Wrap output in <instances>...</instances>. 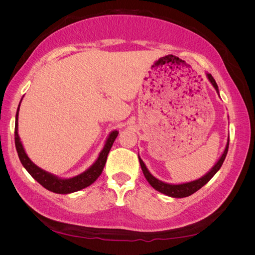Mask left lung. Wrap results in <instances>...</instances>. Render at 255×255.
<instances>
[{"instance_id": "left-lung-1", "label": "left lung", "mask_w": 255, "mask_h": 255, "mask_svg": "<svg viewBox=\"0 0 255 255\" xmlns=\"http://www.w3.org/2000/svg\"><path fill=\"white\" fill-rule=\"evenodd\" d=\"M207 78H208V80L211 81V83L213 84V86L215 87L216 91L219 92L217 84H216V81L214 80L212 74L208 73L207 74ZM228 150H229V140H228V143H227V146H226V150H225V152H223V154H222V156L218 160V163L212 168V170L210 172L206 173L204 176H202L201 179L196 180L194 182H189V183H185V184H179V185L167 184V183L160 182L159 180L155 179V177H154L149 172L148 169H146V167L143 164V161L141 160V158L140 157H138V158H139V163H140L142 172H143V174L145 176L146 181L150 183V185L154 189H156L157 191L161 192V194H165V195H167L169 197L184 198V197H188V196H190L192 194H195L196 191H198L200 188L203 187L204 185L212 179V177L216 174V172H217L219 169H220V167L222 166L223 161H225L226 156H227V154H228Z\"/></svg>"}]
</instances>
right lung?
Instances as JSON below:
<instances>
[{"label": "right lung", "mask_w": 255, "mask_h": 255, "mask_svg": "<svg viewBox=\"0 0 255 255\" xmlns=\"http://www.w3.org/2000/svg\"><path fill=\"white\" fill-rule=\"evenodd\" d=\"M19 107H20V104H19ZM19 107L16 115V125H14V144H16L18 156L20 158L21 164L26 169L27 172L32 175L38 183L41 184L44 188H47L50 191L56 192V194H70V192L78 191L89 186V185H91L100 175H101L106 163L107 155H109L115 139L118 136L117 130H114V132L111 133L110 137L107 138L103 150L101 151V153H100L98 159L96 160V163L92 165L87 171L83 172L78 176H74L72 179H68V180L58 179V177L45 172L39 167H37L34 163H32V160H30L26 155V153L24 149H23V145L20 141V138L18 135Z\"/></svg>", "instance_id": "add662e5"}]
</instances>
